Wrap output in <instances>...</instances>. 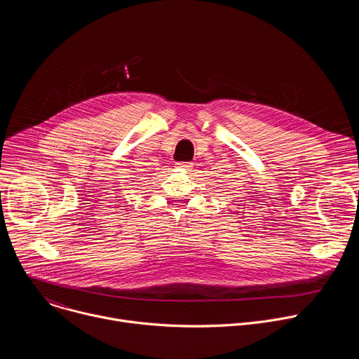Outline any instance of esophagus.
<instances>
[{
	"instance_id": "obj_1",
	"label": "esophagus",
	"mask_w": 359,
	"mask_h": 359,
	"mask_svg": "<svg viewBox=\"0 0 359 359\" xmlns=\"http://www.w3.org/2000/svg\"><path fill=\"white\" fill-rule=\"evenodd\" d=\"M176 165H177V168H183V169H190L193 166V163H189V162H179Z\"/></svg>"
}]
</instances>
